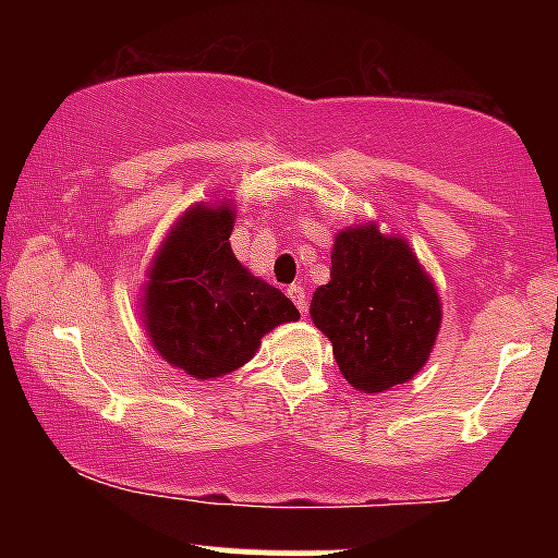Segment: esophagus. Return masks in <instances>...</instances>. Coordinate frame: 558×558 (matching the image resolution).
<instances>
[{
    "label": "esophagus",
    "mask_w": 558,
    "mask_h": 558,
    "mask_svg": "<svg viewBox=\"0 0 558 558\" xmlns=\"http://www.w3.org/2000/svg\"><path fill=\"white\" fill-rule=\"evenodd\" d=\"M288 296H291L293 304H296V310L301 312V315H306V291L301 286H288Z\"/></svg>",
    "instance_id": "obj_1"
}]
</instances>
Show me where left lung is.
Returning a JSON list of instances; mask_svg holds the SVG:
<instances>
[{
    "mask_svg": "<svg viewBox=\"0 0 558 558\" xmlns=\"http://www.w3.org/2000/svg\"><path fill=\"white\" fill-rule=\"evenodd\" d=\"M338 369L362 393L409 383L430 356L440 299L412 246L375 222L345 228L330 254V280L310 306Z\"/></svg>",
    "mask_w": 558,
    "mask_h": 558,
    "instance_id": "obj_1",
    "label": "left lung"
}]
</instances>
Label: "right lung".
Segmentation results:
<instances>
[{
    "instance_id": "add662e5",
    "label": "right lung",
    "mask_w": 558,
    "mask_h": 558,
    "mask_svg": "<svg viewBox=\"0 0 558 558\" xmlns=\"http://www.w3.org/2000/svg\"><path fill=\"white\" fill-rule=\"evenodd\" d=\"M235 207L198 202L151 259L141 296L157 354L196 380L222 377L257 354L262 336L299 319L283 291L254 278L230 248Z\"/></svg>"
}]
</instances>
